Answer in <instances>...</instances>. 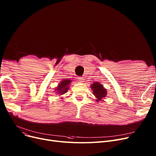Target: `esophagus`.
I'll list each match as a JSON object with an SVG mask.
<instances>
[{
    "mask_svg": "<svg viewBox=\"0 0 156 156\" xmlns=\"http://www.w3.org/2000/svg\"><path fill=\"white\" fill-rule=\"evenodd\" d=\"M78 80L80 81H81V82H82V81H84V77H82V76H79L78 78Z\"/></svg>",
    "mask_w": 156,
    "mask_h": 156,
    "instance_id": "obj_1",
    "label": "esophagus"
}]
</instances>
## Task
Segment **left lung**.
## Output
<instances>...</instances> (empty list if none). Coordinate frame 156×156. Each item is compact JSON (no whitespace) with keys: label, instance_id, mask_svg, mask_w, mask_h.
<instances>
[{"label":"left lung","instance_id":"8db88e82","mask_svg":"<svg viewBox=\"0 0 156 156\" xmlns=\"http://www.w3.org/2000/svg\"><path fill=\"white\" fill-rule=\"evenodd\" d=\"M91 88L93 90L94 95L97 97V101H101L104 97H105L107 95V91L104 88L103 85L99 83L95 82L91 86Z\"/></svg>","mask_w":156,"mask_h":156}]
</instances>
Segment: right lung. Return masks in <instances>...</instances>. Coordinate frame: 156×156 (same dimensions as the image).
<instances>
[{"label": "right lung", "mask_w": 156, "mask_h": 156, "mask_svg": "<svg viewBox=\"0 0 156 156\" xmlns=\"http://www.w3.org/2000/svg\"><path fill=\"white\" fill-rule=\"evenodd\" d=\"M71 82V81L68 80V79H66L63 81H62L60 83V84L59 85V86L57 87V94L62 95L64 93L66 92L68 90V88H69V84Z\"/></svg>", "instance_id": "right-lung-1"}]
</instances>
